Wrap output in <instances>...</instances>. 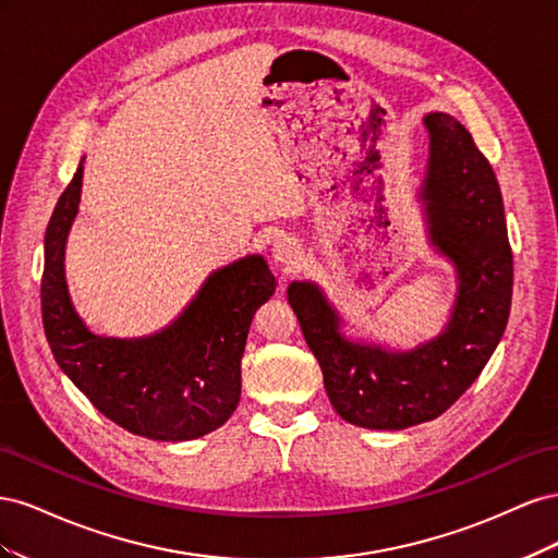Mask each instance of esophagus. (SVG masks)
Wrapping results in <instances>:
<instances>
[{"mask_svg": "<svg viewBox=\"0 0 558 558\" xmlns=\"http://www.w3.org/2000/svg\"><path fill=\"white\" fill-rule=\"evenodd\" d=\"M300 256V248L295 244V240L291 238H279L275 244H272V258L277 265H283L286 269H291L295 265Z\"/></svg>", "mask_w": 558, "mask_h": 558, "instance_id": "obj_1", "label": "esophagus"}]
</instances>
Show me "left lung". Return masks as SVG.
<instances>
[{"label": "left lung", "instance_id": "left-lung-1", "mask_svg": "<svg viewBox=\"0 0 558 558\" xmlns=\"http://www.w3.org/2000/svg\"><path fill=\"white\" fill-rule=\"evenodd\" d=\"M424 125L430 154L421 199L428 234L459 275L447 328L412 351L351 342L316 283L289 286L335 412L361 428L402 430L447 412L480 377L510 316L512 248L492 165L453 116L435 111Z\"/></svg>", "mask_w": 558, "mask_h": 558}]
</instances>
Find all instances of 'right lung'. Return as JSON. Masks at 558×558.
Returning <instances> with one entry per match:
<instances>
[{
    "instance_id": "1",
    "label": "right lung",
    "mask_w": 558,
    "mask_h": 558,
    "mask_svg": "<svg viewBox=\"0 0 558 558\" xmlns=\"http://www.w3.org/2000/svg\"><path fill=\"white\" fill-rule=\"evenodd\" d=\"M83 165L60 195L44 240L41 314L50 351L78 391L121 428L183 442L221 428L242 393L251 318L275 293L263 256H246L205 281L165 330L116 340L86 328L64 281V244L81 199Z\"/></svg>"
}]
</instances>
